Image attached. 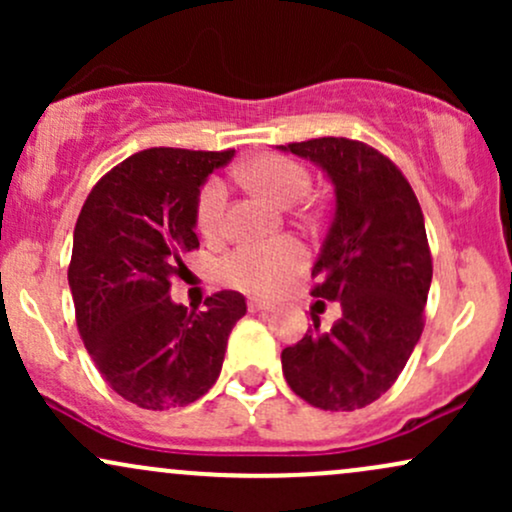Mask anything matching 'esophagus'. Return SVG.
Instances as JSON below:
<instances>
[{
  "label": "esophagus",
  "instance_id": "esophagus-1",
  "mask_svg": "<svg viewBox=\"0 0 512 512\" xmlns=\"http://www.w3.org/2000/svg\"><path fill=\"white\" fill-rule=\"evenodd\" d=\"M248 310L252 315L255 313H269V310H274L272 303H264V301H255V298H250L248 301Z\"/></svg>",
  "mask_w": 512,
  "mask_h": 512
}]
</instances>
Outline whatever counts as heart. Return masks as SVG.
Wrapping results in <instances>:
<instances>
[{
	"label": "heart",
	"mask_w": 512,
	"mask_h": 512,
	"mask_svg": "<svg viewBox=\"0 0 512 512\" xmlns=\"http://www.w3.org/2000/svg\"><path fill=\"white\" fill-rule=\"evenodd\" d=\"M238 178L252 192L276 204L279 209H289L308 195L310 175L301 163L286 156L264 154L252 158L238 168ZM223 207H226V187L219 180L207 182L199 195L197 219L199 228L207 236H214L221 228ZM305 255L301 245L293 240H274L267 245H243L233 250L221 264L223 279L240 291L255 296H272L303 267Z\"/></svg>",
	"instance_id": "1"
}]
</instances>
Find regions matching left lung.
Returning <instances> with one entry per match:
<instances>
[{
    "instance_id": "obj_1",
    "label": "left lung",
    "mask_w": 512,
    "mask_h": 512,
    "mask_svg": "<svg viewBox=\"0 0 512 512\" xmlns=\"http://www.w3.org/2000/svg\"><path fill=\"white\" fill-rule=\"evenodd\" d=\"M315 163L334 187V219L313 267L315 298L339 301L332 330L313 327L281 351L286 383L325 411L385 395L424 332L431 289L424 214L390 158L344 137L276 146Z\"/></svg>"
}]
</instances>
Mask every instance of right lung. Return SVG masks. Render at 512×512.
<instances>
[{"label": "right lung", "instance_id": "add662e5", "mask_svg": "<svg viewBox=\"0 0 512 512\" xmlns=\"http://www.w3.org/2000/svg\"><path fill=\"white\" fill-rule=\"evenodd\" d=\"M236 151L146 149L110 170L74 228L69 289L86 351L110 387L142 409L187 407L219 378L243 293L204 310L170 298L180 257L199 248L197 204L209 173Z\"/></svg>", "mask_w": 512, "mask_h": 512}]
</instances>
